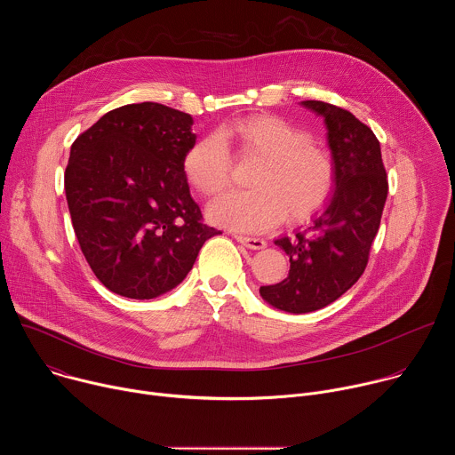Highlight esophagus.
Listing matches in <instances>:
<instances>
[{"mask_svg":"<svg viewBox=\"0 0 455 455\" xmlns=\"http://www.w3.org/2000/svg\"><path fill=\"white\" fill-rule=\"evenodd\" d=\"M235 239L250 250H263L267 248V241L261 237H248V235H235Z\"/></svg>","mask_w":455,"mask_h":455,"instance_id":"1","label":"esophagus"}]
</instances>
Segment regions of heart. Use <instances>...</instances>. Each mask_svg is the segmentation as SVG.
Returning a JSON list of instances; mask_svg holds the SVG:
<instances>
[{
    "label": "heart",
    "instance_id": "b5f03b06",
    "mask_svg": "<svg viewBox=\"0 0 455 455\" xmlns=\"http://www.w3.org/2000/svg\"><path fill=\"white\" fill-rule=\"evenodd\" d=\"M243 156H259L253 188L232 190L209 205V218L237 232H265L283 218L299 223L328 204L337 185V164L328 149L283 116H241L220 132ZM221 138V139H222ZM220 139V140H221ZM216 135L194 142L181 158L187 183L202 196L223 192L232 176V158Z\"/></svg>",
    "mask_w": 455,
    "mask_h": 455
}]
</instances>
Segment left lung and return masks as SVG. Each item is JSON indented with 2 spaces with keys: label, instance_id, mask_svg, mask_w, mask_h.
I'll return each instance as SVG.
<instances>
[{
  "label": "left lung",
  "instance_id": "obj_1",
  "mask_svg": "<svg viewBox=\"0 0 455 455\" xmlns=\"http://www.w3.org/2000/svg\"><path fill=\"white\" fill-rule=\"evenodd\" d=\"M302 104L326 120L337 190L307 227L275 241L290 257V272L283 283L259 291L290 313L328 306L362 277L388 192L379 142L371 127L344 108L322 100Z\"/></svg>",
  "mask_w": 455,
  "mask_h": 455
}]
</instances>
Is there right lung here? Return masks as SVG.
I'll list each match as a JSON object with an SVG mask.
<instances>
[{
  "label": "right lung",
  "instance_id": "obj_1",
  "mask_svg": "<svg viewBox=\"0 0 455 455\" xmlns=\"http://www.w3.org/2000/svg\"><path fill=\"white\" fill-rule=\"evenodd\" d=\"M194 142L188 113L142 102L108 111L72 144L64 190L74 230L113 293L144 300L172 290L221 234L205 225L181 171Z\"/></svg>",
  "mask_w": 455,
  "mask_h": 455
}]
</instances>
